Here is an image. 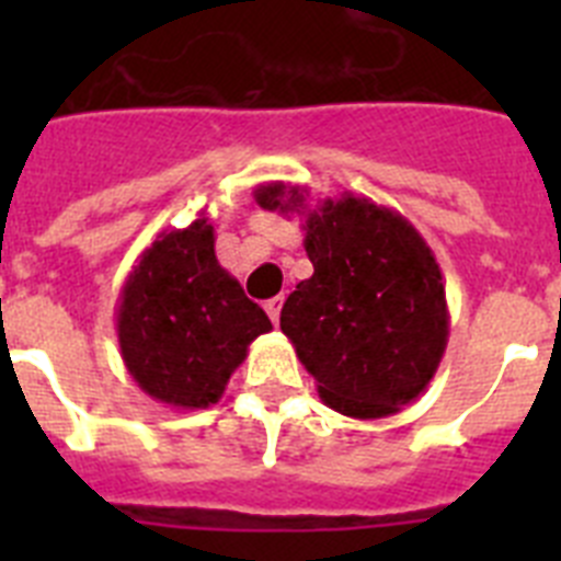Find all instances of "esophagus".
I'll return each instance as SVG.
<instances>
[{"mask_svg": "<svg viewBox=\"0 0 561 561\" xmlns=\"http://www.w3.org/2000/svg\"><path fill=\"white\" fill-rule=\"evenodd\" d=\"M280 306H284V297H272V300H266V304H264L266 314H270V320L275 325L280 323Z\"/></svg>", "mask_w": 561, "mask_h": 561, "instance_id": "esophagus-1", "label": "esophagus"}]
</instances>
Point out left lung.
I'll return each instance as SVG.
<instances>
[{"mask_svg":"<svg viewBox=\"0 0 561 561\" xmlns=\"http://www.w3.org/2000/svg\"><path fill=\"white\" fill-rule=\"evenodd\" d=\"M297 185L255 187L264 210L304 213L314 275L280 311V331L314 376L317 393L351 419H385L427 390L449 340L444 277L401 213L342 193L306 205Z\"/></svg>","mask_w":561,"mask_h":561,"instance_id":"1","label":"left lung"}]
</instances>
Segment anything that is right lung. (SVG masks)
<instances>
[{
	"label": "right lung",
	"instance_id": "right-lung-1",
	"mask_svg": "<svg viewBox=\"0 0 561 561\" xmlns=\"http://www.w3.org/2000/svg\"><path fill=\"white\" fill-rule=\"evenodd\" d=\"M266 331L270 317L219 264L205 213L185 230L160 232L117 300L128 374L142 393L180 410L216 404L250 342Z\"/></svg>",
	"mask_w": 561,
	"mask_h": 561
}]
</instances>
